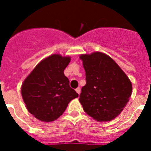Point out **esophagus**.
<instances>
[{
	"instance_id": "1",
	"label": "esophagus",
	"mask_w": 151,
	"mask_h": 151,
	"mask_svg": "<svg viewBox=\"0 0 151 151\" xmlns=\"http://www.w3.org/2000/svg\"><path fill=\"white\" fill-rule=\"evenodd\" d=\"M76 91L78 94H80V93H81V88H80L79 87H78L76 89Z\"/></svg>"
}]
</instances>
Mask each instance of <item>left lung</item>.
I'll list each match as a JSON object with an SVG mask.
<instances>
[{"label":"left lung","instance_id":"left-lung-1","mask_svg":"<svg viewBox=\"0 0 151 151\" xmlns=\"http://www.w3.org/2000/svg\"><path fill=\"white\" fill-rule=\"evenodd\" d=\"M86 85L79 101L88 115L107 122L120 114L132 95V82L118 64L106 54L94 52L82 54Z\"/></svg>","mask_w":151,"mask_h":151}]
</instances>
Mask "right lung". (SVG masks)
Listing matches in <instances>:
<instances>
[{
	"mask_svg": "<svg viewBox=\"0 0 151 151\" xmlns=\"http://www.w3.org/2000/svg\"><path fill=\"white\" fill-rule=\"evenodd\" d=\"M70 60L52 54L42 60L22 83L21 94L28 111L42 122L56 120L78 97L63 73Z\"/></svg>",
	"mask_w": 151,
	"mask_h": 151,
	"instance_id": "obj_1",
	"label": "right lung"
}]
</instances>
